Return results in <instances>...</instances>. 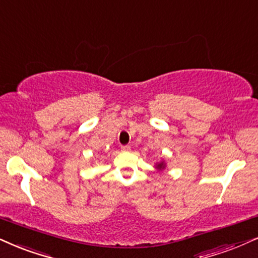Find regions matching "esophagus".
<instances>
[{
  "label": "esophagus",
  "instance_id": "34e87169",
  "mask_svg": "<svg viewBox=\"0 0 258 258\" xmlns=\"http://www.w3.org/2000/svg\"><path fill=\"white\" fill-rule=\"evenodd\" d=\"M120 151L122 152H129L130 151V146L129 145H124L120 147Z\"/></svg>",
  "mask_w": 258,
  "mask_h": 258
}]
</instances>
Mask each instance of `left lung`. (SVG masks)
Here are the masks:
<instances>
[{"label":"left lung","instance_id":"left-lung-1","mask_svg":"<svg viewBox=\"0 0 258 258\" xmlns=\"http://www.w3.org/2000/svg\"><path fill=\"white\" fill-rule=\"evenodd\" d=\"M163 166H164L163 164H159V165H158V167H159V168H161V167H163Z\"/></svg>","mask_w":258,"mask_h":258}]
</instances>
